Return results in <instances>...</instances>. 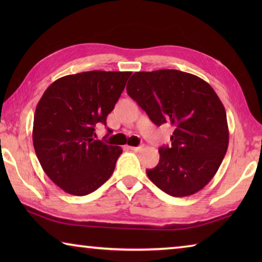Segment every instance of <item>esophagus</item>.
I'll use <instances>...</instances> for the list:
<instances>
[{
  "label": "esophagus",
  "instance_id": "34e87169",
  "mask_svg": "<svg viewBox=\"0 0 262 262\" xmlns=\"http://www.w3.org/2000/svg\"><path fill=\"white\" fill-rule=\"evenodd\" d=\"M130 150H133V151H140V150L143 149V144L141 145H137V147H129Z\"/></svg>",
  "mask_w": 262,
  "mask_h": 262
}]
</instances>
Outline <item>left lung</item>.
Instances as JSON below:
<instances>
[{
	"instance_id": "obj_1",
	"label": "left lung",
	"mask_w": 262,
	"mask_h": 262,
	"mask_svg": "<svg viewBox=\"0 0 262 262\" xmlns=\"http://www.w3.org/2000/svg\"><path fill=\"white\" fill-rule=\"evenodd\" d=\"M127 94L155 125L174 127L171 145L159 148V163L149 179L172 196H188L212 179L227 154V113L209 84L174 69L139 72Z\"/></svg>"
}]
</instances>
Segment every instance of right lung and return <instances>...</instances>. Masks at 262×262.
I'll return each instance as SVG.
<instances>
[{"mask_svg": "<svg viewBox=\"0 0 262 262\" xmlns=\"http://www.w3.org/2000/svg\"><path fill=\"white\" fill-rule=\"evenodd\" d=\"M130 72L92 70L53 82L35 108L33 147L53 183L83 196L112 176L121 147L95 140L120 98ZM108 134L112 130L108 129Z\"/></svg>", "mask_w": 262, "mask_h": 262, "instance_id": "right-lung-1", "label": "right lung"}]
</instances>
